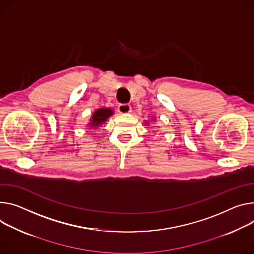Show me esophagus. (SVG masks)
Wrapping results in <instances>:
<instances>
[{"mask_svg":"<svg viewBox=\"0 0 254 254\" xmlns=\"http://www.w3.org/2000/svg\"><path fill=\"white\" fill-rule=\"evenodd\" d=\"M131 111V107L128 104H120L119 105V112L120 113H129Z\"/></svg>","mask_w":254,"mask_h":254,"instance_id":"34e87169","label":"esophagus"}]
</instances>
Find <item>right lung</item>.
<instances>
[{
    "label": "right lung",
    "instance_id": "1",
    "mask_svg": "<svg viewBox=\"0 0 254 254\" xmlns=\"http://www.w3.org/2000/svg\"><path fill=\"white\" fill-rule=\"evenodd\" d=\"M112 114H113V110L110 108H106V107L99 108V109L95 110L94 113L92 114V118H91L88 126L90 127H93L94 129H96L99 126L103 125Z\"/></svg>",
    "mask_w": 254,
    "mask_h": 254
}]
</instances>
